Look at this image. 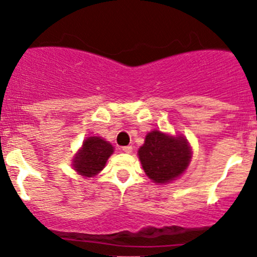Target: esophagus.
I'll return each instance as SVG.
<instances>
[{
    "label": "esophagus",
    "instance_id": "obj_1",
    "mask_svg": "<svg viewBox=\"0 0 257 257\" xmlns=\"http://www.w3.org/2000/svg\"><path fill=\"white\" fill-rule=\"evenodd\" d=\"M121 151H123L124 153H132V151H133V147H132V146H125V147L121 148Z\"/></svg>",
    "mask_w": 257,
    "mask_h": 257
}]
</instances>
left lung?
Instances as JSON below:
<instances>
[{
	"mask_svg": "<svg viewBox=\"0 0 257 257\" xmlns=\"http://www.w3.org/2000/svg\"><path fill=\"white\" fill-rule=\"evenodd\" d=\"M138 155L147 176L155 183L164 184L188 169L191 151L184 138L153 131L147 134Z\"/></svg>",
	"mask_w": 257,
	"mask_h": 257,
	"instance_id": "left-lung-1",
	"label": "left lung"
}]
</instances>
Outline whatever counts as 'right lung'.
<instances>
[{
    "label": "right lung",
    "instance_id": "1",
    "mask_svg": "<svg viewBox=\"0 0 257 257\" xmlns=\"http://www.w3.org/2000/svg\"><path fill=\"white\" fill-rule=\"evenodd\" d=\"M112 146L99 137H90L74 157V169L82 176L90 177L104 169L106 160L112 155Z\"/></svg>",
    "mask_w": 257,
    "mask_h": 257
}]
</instances>
